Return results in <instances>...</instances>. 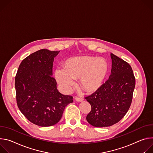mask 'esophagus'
<instances>
[{"mask_svg":"<svg viewBox=\"0 0 153 153\" xmlns=\"http://www.w3.org/2000/svg\"><path fill=\"white\" fill-rule=\"evenodd\" d=\"M75 100L76 101H78V102H80V101H82L84 100V99L82 98H81V97H76L75 98Z\"/></svg>","mask_w":153,"mask_h":153,"instance_id":"1","label":"esophagus"}]
</instances>
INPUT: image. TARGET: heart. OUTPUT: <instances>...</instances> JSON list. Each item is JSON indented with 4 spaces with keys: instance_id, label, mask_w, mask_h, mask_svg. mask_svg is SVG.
Here are the masks:
<instances>
[{
    "instance_id": "b5f03b06",
    "label": "heart",
    "mask_w": 153,
    "mask_h": 153,
    "mask_svg": "<svg viewBox=\"0 0 153 153\" xmlns=\"http://www.w3.org/2000/svg\"><path fill=\"white\" fill-rule=\"evenodd\" d=\"M64 68L57 69L55 76L64 91H70L75 83L74 79L79 78L81 87L87 92H92L102 85L108 65L103 59L86 56L68 60Z\"/></svg>"
}]
</instances>
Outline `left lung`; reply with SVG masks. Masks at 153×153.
Returning <instances> with one entry per match:
<instances>
[{"label":"left lung","instance_id":"8db88e82","mask_svg":"<svg viewBox=\"0 0 153 153\" xmlns=\"http://www.w3.org/2000/svg\"><path fill=\"white\" fill-rule=\"evenodd\" d=\"M111 74L94 93L85 98L91 105L86 120L95 127L112 126L119 122L131 106L135 79L131 65L111 53Z\"/></svg>","mask_w":153,"mask_h":153}]
</instances>
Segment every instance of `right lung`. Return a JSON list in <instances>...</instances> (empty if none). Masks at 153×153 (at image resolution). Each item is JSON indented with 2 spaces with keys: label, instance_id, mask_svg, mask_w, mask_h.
Instances as JSON below:
<instances>
[{
  "label": "right lung",
  "instance_id": "add662e5",
  "mask_svg": "<svg viewBox=\"0 0 153 153\" xmlns=\"http://www.w3.org/2000/svg\"><path fill=\"white\" fill-rule=\"evenodd\" d=\"M59 51L41 49L25 58L15 78L18 106L33 124L47 127L56 124L73 97L61 94L52 77L53 62Z\"/></svg>",
  "mask_w": 153,
  "mask_h": 153
}]
</instances>
